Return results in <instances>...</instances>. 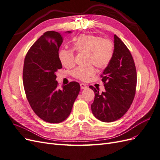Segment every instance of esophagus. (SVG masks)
Returning <instances> with one entry per match:
<instances>
[{
  "label": "esophagus",
  "mask_w": 160,
  "mask_h": 160,
  "mask_svg": "<svg viewBox=\"0 0 160 160\" xmlns=\"http://www.w3.org/2000/svg\"><path fill=\"white\" fill-rule=\"evenodd\" d=\"M80 86H81V89H86L87 88H88V86H87L84 83H81L80 84Z\"/></svg>",
  "instance_id": "obj_1"
}]
</instances>
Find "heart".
I'll list each match as a JSON object with an SVG mask.
<instances>
[{"label":"heart","instance_id":"obj_1","mask_svg":"<svg viewBox=\"0 0 160 160\" xmlns=\"http://www.w3.org/2000/svg\"><path fill=\"white\" fill-rule=\"evenodd\" d=\"M73 49L77 51L89 52L90 63L101 69L109 65L115 53L112 41L93 35H81L76 38L73 42ZM58 57L62 65L66 68H72L75 64V53L72 49H61ZM95 74V69L93 66L87 68L78 67L72 72L75 78L82 81H88Z\"/></svg>","mask_w":160,"mask_h":160}]
</instances>
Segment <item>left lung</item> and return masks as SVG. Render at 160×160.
<instances>
[{
    "label": "left lung",
    "instance_id": "8db88e82",
    "mask_svg": "<svg viewBox=\"0 0 160 160\" xmlns=\"http://www.w3.org/2000/svg\"><path fill=\"white\" fill-rule=\"evenodd\" d=\"M114 46L113 59L101 75L105 91L100 93L99 89L89 86L95 93L91 106L92 113L103 122H115L123 116L132 105L136 91L137 72L133 57L115 35Z\"/></svg>",
    "mask_w": 160,
    "mask_h": 160
}]
</instances>
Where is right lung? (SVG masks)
Masks as SVG:
<instances>
[{
	"label": "right lung",
	"mask_w": 160,
	"mask_h": 160,
	"mask_svg": "<svg viewBox=\"0 0 160 160\" xmlns=\"http://www.w3.org/2000/svg\"><path fill=\"white\" fill-rule=\"evenodd\" d=\"M62 41L59 32H45L31 46L24 61L22 80L27 100L38 117L51 123L68 118L80 91L76 81L58 88L55 72L62 68L58 53Z\"/></svg>",
	"instance_id": "add662e5"
}]
</instances>
